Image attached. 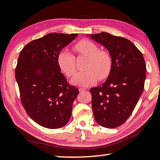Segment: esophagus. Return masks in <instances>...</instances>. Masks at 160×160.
Returning <instances> with one entry per match:
<instances>
[{
    "instance_id": "esophagus-1",
    "label": "esophagus",
    "mask_w": 160,
    "mask_h": 160,
    "mask_svg": "<svg viewBox=\"0 0 160 160\" xmlns=\"http://www.w3.org/2000/svg\"><path fill=\"white\" fill-rule=\"evenodd\" d=\"M86 90H87V89H86V88H79V91H80V92H83V91H86Z\"/></svg>"
}]
</instances>
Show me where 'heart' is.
Returning a JSON list of instances; mask_svg holds the SVG:
<instances>
[{
    "mask_svg": "<svg viewBox=\"0 0 160 160\" xmlns=\"http://www.w3.org/2000/svg\"><path fill=\"white\" fill-rule=\"evenodd\" d=\"M73 51L80 55L87 57L84 68L85 70L78 73L73 78L72 82L82 87H88L97 80H103L109 74L112 59L109 53L99 50L97 44L88 40H81L74 44ZM59 66L68 77L73 76L76 72V58L68 50L61 51L57 56Z\"/></svg>",
    "mask_w": 160,
    "mask_h": 160,
    "instance_id": "1",
    "label": "heart"
}]
</instances>
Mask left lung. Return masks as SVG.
<instances>
[{
	"label": "left lung",
	"instance_id": "8db88e82",
	"mask_svg": "<svg viewBox=\"0 0 160 160\" xmlns=\"http://www.w3.org/2000/svg\"><path fill=\"white\" fill-rule=\"evenodd\" d=\"M108 49L112 65L103 84L91 88L96 122L114 128L128 120L141 96L146 78V65L141 52L129 40L107 32L90 34Z\"/></svg>",
	"mask_w": 160,
	"mask_h": 160
}]
</instances>
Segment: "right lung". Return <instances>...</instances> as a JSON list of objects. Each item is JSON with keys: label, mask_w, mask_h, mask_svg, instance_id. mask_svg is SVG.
I'll use <instances>...</instances> for the list:
<instances>
[{"label": "right lung", "mask_w": 160, "mask_h": 160, "mask_svg": "<svg viewBox=\"0 0 160 160\" xmlns=\"http://www.w3.org/2000/svg\"><path fill=\"white\" fill-rule=\"evenodd\" d=\"M78 34L51 33L27 44L15 69L21 103L39 125L50 129L65 126L71 117L78 89L61 72L57 56Z\"/></svg>", "instance_id": "obj_1"}]
</instances>
